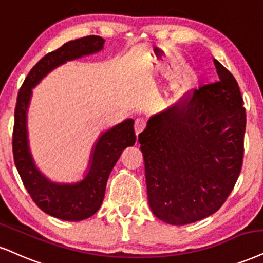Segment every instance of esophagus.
I'll return each mask as SVG.
<instances>
[{"mask_svg": "<svg viewBox=\"0 0 263 263\" xmlns=\"http://www.w3.org/2000/svg\"><path fill=\"white\" fill-rule=\"evenodd\" d=\"M145 128H146V122H145L142 118H138L134 124V130H135V134H137V137L142 130H144Z\"/></svg>", "mask_w": 263, "mask_h": 263, "instance_id": "obj_1", "label": "esophagus"}]
</instances>
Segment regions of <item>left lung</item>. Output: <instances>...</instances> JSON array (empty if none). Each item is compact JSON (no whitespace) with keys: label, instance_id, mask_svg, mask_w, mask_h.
I'll return each instance as SVG.
<instances>
[{"label":"left lung","instance_id":"1","mask_svg":"<svg viewBox=\"0 0 263 263\" xmlns=\"http://www.w3.org/2000/svg\"><path fill=\"white\" fill-rule=\"evenodd\" d=\"M213 62L218 82L152 116L138 138L148 205L168 224H189L217 212L241 171L244 101L233 74Z\"/></svg>","mask_w":263,"mask_h":263}]
</instances>
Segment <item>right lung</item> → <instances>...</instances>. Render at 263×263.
Returning a JSON list of instances; mask_svg holds the SVG:
<instances>
[{"label":"right lung","mask_w":263,"mask_h":263,"mask_svg":"<svg viewBox=\"0 0 263 263\" xmlns=\"http://www.w3.org/2000/svg\"><path fill=\"white\" fill-rule=\"evenodd\" d=\"M103 44L105 40L96 35L66 42L32 67L18 92L12 140L15 167L25 189L39 209L63 221H83L95 215L101 207L109 173L123 150L133 146L137 140L134 121L125 119L100 135L83 180L72 184L53 183L37 170L29 148L27 113L31 89L54 68L67 61L99 52L103 48Z\"/></svg>","instance_id":"obj_1"}]
</instances>
